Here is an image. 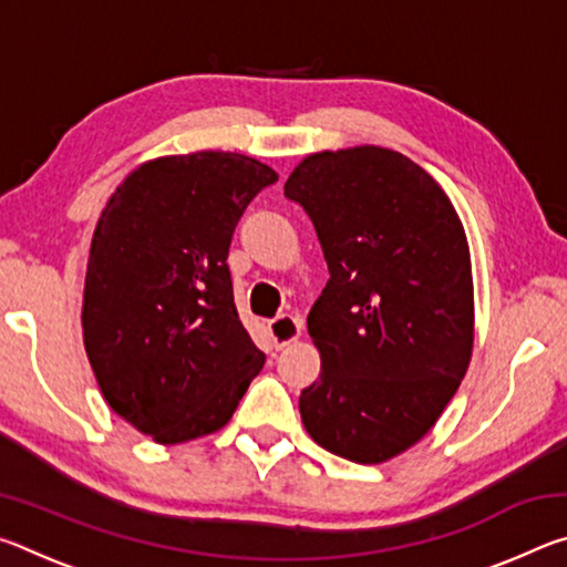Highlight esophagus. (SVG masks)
Returning a JSON list of instances; mask_svg holds the SVG:
<instances>
[{"label":"esophagus","instance_id":"1","mask_svg":"<svg viewBox=\"0 0 567 567\" xmlns=\"http://www.w3.org/2000/svg\"><path fill=\"white\" fill-rule=\"evenodd\" d=\"M267 330H270V338L275 340V348L282 350L287 344L295 342L302 334V320L297 315H280L267 322Z\"/></svg>","mask_w":567,"mask_h":567}]
</instances>
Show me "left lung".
Segmentation results:
<instances>
[{"instance_id": "left-lung-1", "label": "left lung", "mask_w": 567, "mask_h": 567, "mask_svg": "<svg viewBox=\"0 0 567 567\" xmlns=\"http://www.w3.org/2000/svg\"><path fill=\"white\" fill-rule=\"evenodd\" d=\"M285 197L310 215L330 270L307 315L322 368L302 425L344 460L388 463L430 433L473 358L465 227L425 169L378 145L307 155Z\"/></svg>"}]
</instances>
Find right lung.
Listing matches in <instances>:
<instances>
[{
  "mask_svg": "<svg viewBox=\"0 0 567 567\" xmlns=\"http://www.w3.org/2000/svg\"><path fill=\"white\" fill-rule=\"evenodd\" d=\"M272 182V167L237 152L157 157L124 177L94 227L84 350L110 408L159 445L217 433L260 375L227 255Z\"/></svg>",
  "mask_w": 567,
  "mask_h": 567,
  "instance_id": "1",
  "label": "right lung"
}]
</instances>
